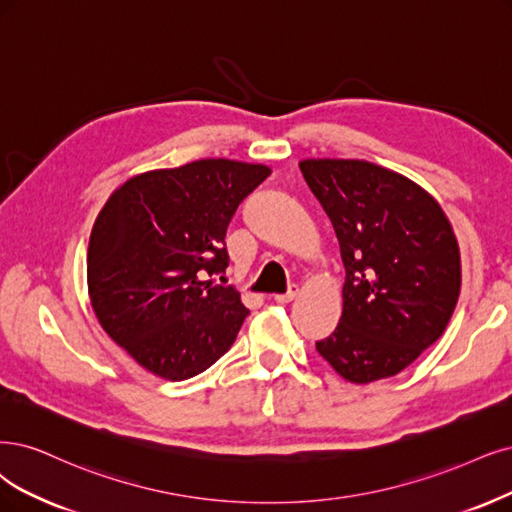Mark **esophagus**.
Listing matches in <instances>:
<instances>
[{"instance_id":"34e87169","label":"esophagus","mask_w":512,"mask_h":512,"mask_svg":"<svg viewBox=\"0 0 512 512\" xmlns=\"http://www.w3.org/2000/svg\"><path fill=\"white\" fill-rule=\"evenodd\" d=\"M297 291H299V289H297V285H291L287 293H276V295H274V301H276V304H289V301H293V299H295Z\"/></svg>"}]
</instances>
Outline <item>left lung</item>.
Here are the masks:
<instances>
[{"label":"left lung","instance_id":"1","mask_svg":"<svg viewBox=\"0 0 512 512\" xmlns=\"http://www.w3.org/2000/svg\"><path fill=\"white\" fill-rule=\"evenodd\" d=\"M299 168L346 268L342 318L316 350L354 384L401 373L443 335L458 304L460 249L443 208L420 185L365 160Z\"/></svg>","mask_w":512,"mask_h":512}]
</instances>
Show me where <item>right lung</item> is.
<instances>
[{"label": "right lung", "mask_w": 512, "mask_h": 512, "mask_svg": "<svg viewBox=\"0 0 512 512\" xmlns=\"http://www.w3.org/2000/svg\"><path fill=\"white\" fill-rule=\"evenodd\" d=\"M268 177L263 164L196 160L132 177L103 206L88 246L92 310L149 373L181 382L232 348L249 310L206 278L225 272L227 225Z\"/></svg>", "instance_id": "right-lung-1"}]
</instances>
